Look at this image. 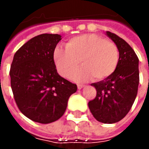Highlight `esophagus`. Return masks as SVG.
Masks as SVG:
<instances>
[{
  "label": "esophagus",
  "instance_id": "esophagus-1",
  "mask_svg": "<svg viewBox=\"0 0 149 149\" xmlns=\"http://www.w3.org/2000/svg\"><path fill=\"white\" fill-rule=\"evenodd\" d=\"M84 85H83V84H77L78 89H81V88L84 87Z\"/></svg>",
  "mask_w": 149,
  "mask_h": 149
}]
</instances>
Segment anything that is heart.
<instances>
[{
  "mask_svg": "<svg viewBox=\"0 0 149 149\" xmlns=\"http://www.w3.org/2000/svg\"><path fill=\"white\" fill-rule=\"evenodd\" d=\"M120 58L118 47L115 43L93 33L72 37L65 44V49L56 47L53 60L59 74L69 78L81 67L73 79L77 81H88L94 78L103 81L115 72Z\"/></svg>",
  "mask_w": 149,
  "mask_h": 149,
  "instance_id": "heart-1",
  "label": "heart"
}]
</instances>
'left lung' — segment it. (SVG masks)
<instances>
[{
	"mask_svg": "<svg viewBox=\"0 0 149 149\" xmlns=\"http://www.w3.org/2000/svg\"><path fill=\"white\" fill-rule=\"evenodd\" d=\"M106 34L118 47L117 68L109 77L92 84L97 96L88 102L95 119L104 124L120 121L131 109L137 95L139 59L128 43L111 32Z\"/></svg>",
	"mask_w": 149,
	"mask_h": 149,
	"instance_id": "8db88e82",
	"label": "left lung"
}]
</instances>
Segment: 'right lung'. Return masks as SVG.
Here are the masks:
<instances>
[{
    "label": "right lung",
    "instance_id": "obj_1",
    "mask_svg": "<svg viewBox=\"0 0 149 149\" xmlns=\"http://www.w3.org/2000/svg\"><path fill=\"white\" fill-rule=\"evenodd\" d=\"M58 34H40L18 49L9 75L18 109L26 117L41 124L64 115L68 100L77 90L76 84L56 72L53 52L61 40Z\"/></svg>",
    "mask_w": 149,
    "mask_h": 149
}]
</instances>
